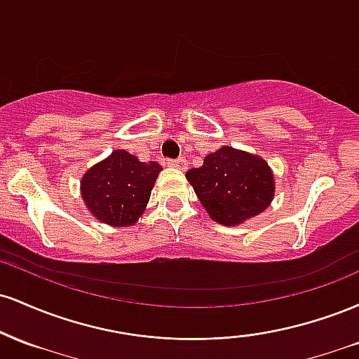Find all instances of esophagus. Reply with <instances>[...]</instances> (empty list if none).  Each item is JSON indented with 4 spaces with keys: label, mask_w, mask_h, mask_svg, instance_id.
Segmentation results:
<instances>
[{
    "label": "esophagus",
    "mask_w": 359,
    "mask_h": 359,
    "mask_svg": "<svg viewBox=\"0 0 359 359\" xmlns=\"http://www.w3.org/2000/svg\"><path fill=\"white\" fill-rule=\"evenodd\" d=\"M167 165L177 167V168H180V170H185V168H187V162H185L184 156H179V158H175V160H167Z\"/></svg>",
    "instance_id": "34e87169"
}]
</instances>
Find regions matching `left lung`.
Returning <instances> with one entry per match:
<instances>
[{
  "label": "left lung",
  "instance_id": "1",
  "mask_svg": "<svg viewBox=\"0 0 359 359\" xmlns=\"http://www.w3.org/2000/svg\"><path fill=\"white\" fill-rule=\"evenodd\" d=\"M185 177L211 219L224 226H238L258 216L275 194L269 163L233 147L209 154L203 167L191 168Z\"/></svg>",
  "mask_w": 359,
  "mask_h": 359
}]
</instances>
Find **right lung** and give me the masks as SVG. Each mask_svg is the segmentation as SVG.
I'll use <instances>...</instances> for the list:
<instances>
[{
    "label": "right lung",
    "mask_w": 359,
    "mask_h": 359,
    "mask_svg": "<svg viewBox=\"0 0 359 359\" xmlns=\"http://www.w3.org/2000/svg\"><path fill=\"white\" fill-rule=\"evenodd\" d=\"M160 170L156 162H140L125 150H114L82 177V199L104 224L133 226L145 211Z\"/></svg>",
    "instance_id": "right-lung-1"
}]
</instances>
